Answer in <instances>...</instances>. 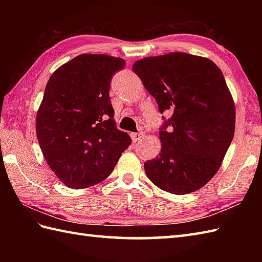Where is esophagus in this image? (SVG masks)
<instances>
[{
	"mask_svg": "<svg viewBox=\"0 0 262 262\" xmlns=\"http://www.w3.org/2000/svg\"><path fill=\"white\" fill-rule=\"evenodd\" d=\"M132 140H133V142L134 143H136V142H138L140 140H142V138L144 137V134L142 132H140V133H132Z\"/></svg>",
	"mask_w": 262,
	"mask_h": 262,
	"instance_id": "1",
	"label": "esophagus"
}]
</instances>
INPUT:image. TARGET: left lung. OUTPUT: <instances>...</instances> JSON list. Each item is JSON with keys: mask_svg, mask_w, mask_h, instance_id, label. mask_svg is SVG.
<instances>
[{"mask_svg": "<svg viewBox=\"0 0 262 262\" xmlns=\"http://www.w3.org/2000/svg\"><path fill=\"white\" fill-rule=\"evenodd\" d=\"M133 71L160 113L171 114L159 132L161 152L144 163L146 176L171 193L198 190L219 171L234 136L235 107L223 73L213 60L186 53L140 59Z\"/></svg>", "mask_w": 262, "mask_h": 262, "instance_id": "obj_1", "label": "left lung"}]
</instances>
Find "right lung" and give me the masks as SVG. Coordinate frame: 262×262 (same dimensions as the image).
<instances>
[{"label":"right lung","mask_w":262,"mask_h":262,"mask_svg":"<svg viewBox=\"0 0 262 262\" xmlns=\"http://www.w3.org/2000/svg\"><path fill=\"white\" fill-rule=\"evenodd\" d=\"M125 60L82 54L49 77L37 113L38 143L58 179L73 189L103 181L130 137L117 129L109 90Z\"/></svg>","instance_id":"right-lung-1"}]
</instances>
